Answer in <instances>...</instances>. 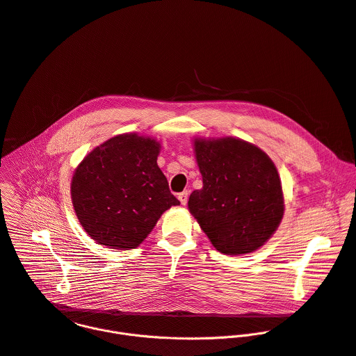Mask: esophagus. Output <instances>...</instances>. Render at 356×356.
<instances>
[{"label": "esophagus", "instance_id": "obj_1", "mask_svg": "<svg viewBox=\"0 0 356 356\" xmlns=\"http://www.w3.org/2000/svg\"><path fill=\"white\" fill-rule=\"evenodd\" d=\"M179 200H180V202H181L183 205H186L187 201H188V193H187V191L180 193V194H179Z\"/></svg>", "mask_w": 356, "mask_h": 356}]
</instances>
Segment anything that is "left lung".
<instances>
[{
	"mask_svg": "<svg viewBox=\"0 0 356 356\" xmlns=\"http://www.w3.org/2000/svg\"><path fill=\"white\" fill-rule=\"evenodd\" d=\"M202 188L188 209L223 254L261 248L284 215V195L275 165L260 148L239 138L195 140Z\"/></svg>",
	"mask_w": 356,
	"mask_h": 356,
	"instance_id": "8db88e82",
	"label": "left lung"
}]
</instances>
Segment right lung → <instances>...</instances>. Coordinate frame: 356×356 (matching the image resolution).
<instances>
[{
  "label": "right lung",
  "mask_w": 356,
  "mask_h": 356,
  "mask_svg": "<svg viewBox=\"0 0 356 356\" xmlns=\"http://www.w3.org/2000/svg\"><path fill=\"white\" fill-rule=\"evenodd\" d=\"M159 143L137 134L113 137L76 168L71 197L85 232L110 249H136L161 215L180 201L156 159Z\"/></svg>",
  "instance_id": "right-lung-1"
}]
</instances>
